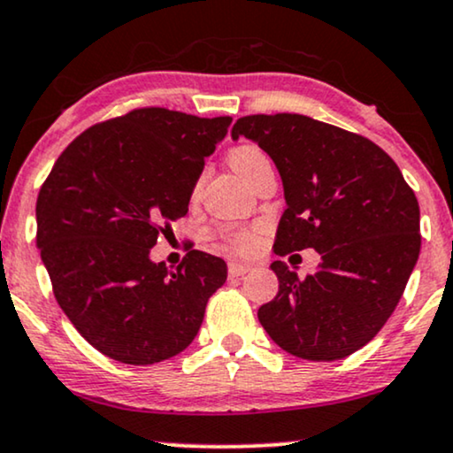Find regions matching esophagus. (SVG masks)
<instances>
[{
	"instance_id": "1",
	"label": "esophagus",
	"mask_w": 453,
	"mask_h": 453,
	"mask_svg": "<svg viewBox=\"0 0 453 453\" xmlns=\"http://www.w3.org/2000/svg\"><path fill=\"white\" fill-rule=\"evenodd\" d=\"M250 270H251V268L248 266V264L231 262V264H228V277H231V279H239V277H243V274H248Z\"/></svg>"
}]
</instances>
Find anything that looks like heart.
<instances>
[{
    "instance_id": "b5f03b06",
    "label": "heart",
    "mask_w": 453,
    "mask_h": 453,
    "mask_svg": "<svg viewBox=\"0 0 453 453\" xmlns=\"http://www.w3.org/2000/svg\"><path fill=\"white\" fill-rule=\"evenodd\" d=\"M268 157L260 148L256 145H237L231 154H228V164H231L234 173H237L241 179H245L251 170L260 166L262 162H266ZM256 237L251 233H237L228 237V248L237 254H248V251L254 250Z\"/></svg>"
}]
</instances>
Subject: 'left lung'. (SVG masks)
I'll list each match as a JSON object with an SVG mask.
<instances>
[{
    "mask_svg": "<svg viewBox=\"0 0 453 453\" xmlns=\"http://www.w3.org/2000/svg\"><path fill=\"white\" fill-rule=\"evenodd\" d=\"M231 134L256 141L283 179L274 254L312 248L322 257L305 279L270 264L279 293L257 310L260 325L303 360L354 354L389 320L418 260L414 191L377 143L308 116H243Z\"/></svg>",
    "mask_w": 453,
    "mask_h": 453,
    "instance_id": "left-lung-1",
    "label": "left lung"
}]
</instances>
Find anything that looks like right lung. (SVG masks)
<instances>
[{
  "label": "right lung",
  "mask_w": 453,
  "mask_h": 453,
  "mask_svg": "<svg viewBox=\"0 0 453 453\" xmlns=\"http://www.w3.org/2000/svg\"><path fill=\"white\" fill-rule=\"evenodd\" d=\"M231 116L137 108L97 122L58 157L37 197V248L54 296L104 356L134 366L180 354L226 280L222 257L151 262L164 226L189 210Z\"/></svg>",
  "instance_id": "1"
}]
</instances>
